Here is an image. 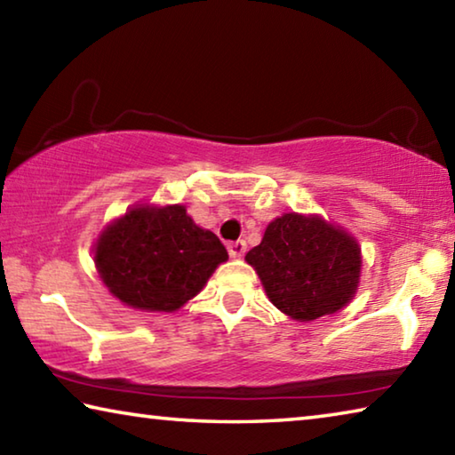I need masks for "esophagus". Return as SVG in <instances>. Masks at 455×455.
<instances>
[{
  "instance_id": "1",
  "label": "esophagus",
  "mask_w": 455,
  "mask_h": 455,
  "mask_svg": "<svg viewBox=\"0 0 455 455\" xmlns=\"http://www.w3.org/2000/svg\"><path fill=\"white\" fill-rule=\"evenodd\" d=\"M227 249H228V255L233 259L243 257L244 251H246V243L244 241H233V243L227 244Z\"/></svg>"
}]
</instances>
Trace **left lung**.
I'll return each instance as SVG.
<instances>
[{"instance_id":"8db88e82","label":"left lung","mask_w":455,"mask_h":455,"mask_svg":"<svg viewBox=\"0 0 455 455\" xmlns=\"http://www.w3.org/2000/svg\"><path fill=\"white\" fill-rule=\"evenodd\" d=\"M271 303L297 321L337 313L355 295L361 249L355 238L317 214L289 212L267 227L246 252Z\"/></svg>"}]
</instances>
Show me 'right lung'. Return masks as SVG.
Segmentation results:
<instances>
[{
    "label": "right lung",
    "instance_id": "add662e5",
    "mask_svg": "<svg viewBox=\"0 0 455 455\" xmlns=\"http://www.w3.org/2000/svg\"><path fill=\"white\" fill-rule=\"evenodd\" d=\"M228 259L219 236L195 225L182 204L136 206L98 236L100 279L122 303L171 313L198 295Z\"/></svg>",
    "mask_w": 455,
    "mask_h": 455
}]
</instances>
